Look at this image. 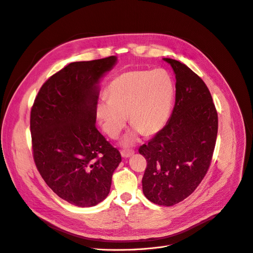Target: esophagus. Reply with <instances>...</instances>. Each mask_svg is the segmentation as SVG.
<instances>
[{"label": "esophagus", "mask_w": 253, "mask_h": 253, "mask_svg": "<svg viewBox=\"0 0 253 253\" xmlns=\"http://www.w3.org/2000/svg\"><path fill=\"white\" fill-rule=\"evenodd\" d=\"M133 151H129V150H123L122 152H121V154H122V156L124 157V158H129V157H131L132 155H133Z\"/></svg>", "instance_id": "esophagus-1"}]
</instances>
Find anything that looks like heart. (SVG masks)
<instances>
[{"mask_svg":"<svg viewBox=\"0 0 253 253\" xmlns=\"http://www.w3.org/2000/svg\"><path fill=\"white\" fill-rule=\"evenodd\" d=\"M174 93L172 77L164 69L123 73L108 85V98L102 97L97 104V118L109 137L116 138L126 126L128 113L133 127L123 140L128 146L143 132L154 134L164 126Z\"/></svg>","mask_w":253,"mask_h":253,"instance_id":"obj_1","label":"heart"}]
</instances>
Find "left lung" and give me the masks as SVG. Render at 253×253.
I'll list each match as a JSON object with an SVG mask.
<instances>
[{"label":"left lung","mask_w":253,"mask_h":253,"mask_svg":"<svg viewBox=\"0 0 253 253\" xmlns=\"http://www.w3.org/2000/svg\"><path fill=\"white\" fill-rule=\"evenodd\" d=\"M175 74V104L166 126L139 152L147 160L143 192L170 207L189 197L210 167L218 133V114L201 78L184 64L163 59Z\"/></svg>","instance_id":"left-lung-1"}]
</instances>
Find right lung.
Instances as JSON below:
<instances>
[{
	"label": "right lung",
	"instance_id": "1",
	"mask_svg": "<svg viewBox=\"0 0 253 253\" xmlns=\"http://www.w3.org/2000/svg\"><path fill=\"white\" fill-rule=\"evenodd\" d=\"M116 62L112 55L71 63L42 85L31 109L35 165L52 191L77 207L104 201L122 162L95 126L99 83Z\"/></svg>",
	"mask_w": 253,
	"mask_h": 253
}]
</instances>
